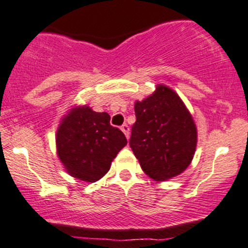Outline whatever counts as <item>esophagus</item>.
<instances>
[{
	"instance_id": "1",
	"label": "esophagus",
	"mask_w": 248,
	"mask_h": 248,
	"mask_svg": "<svg viewBox=\"0 0 248 248\" xmlns=\"http://www.w3.org/2000/svg\"><path fill=\"white\" fill-rule=\"evenodd\" d=\"M121 130H122V131H123V132H124L125 137H126V138H129V135H130V127H129V126H127V125H126V124H123V125H122Z\"/></svg>"
}]
</instances>
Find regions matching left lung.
<instances>
[{
	"mask_svg": "<svg viewBox=\"0 0 248 248\" xmlns=\"http://www.w3.org/2000/svg\"><path fill=\"white\" fill-rule=\"evenodd\" d=\"M130 146L140 168L155 182H166L187 169L196 152L198 132L178 93L158 84L154 93L135 103Z\"/></svg>",
	"mask_w": 248,
	"mask_h": 248,
	"instance_id": "left-lung-1",
	"label": "left lung"
}]
</instances>
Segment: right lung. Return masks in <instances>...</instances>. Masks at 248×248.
<instances>
[{
	"instance_id": "add662e5",
	"label": "right lung",
	"mask_w": 248,
	"mask_h": 248,
	"mask_svg": "<svg viewBox=\"0 0 248 248\" xmlns=\"http://www.w3.org/2000/svg\"><path fill=\"white\" fill-rule=\"evenodd\" d=\"M126 144L124 133L110 125V116L96 112L89 105H74L57 127L61 163L71 177L87 183L104 177Z\"/></svg>"
}]
</instances>
